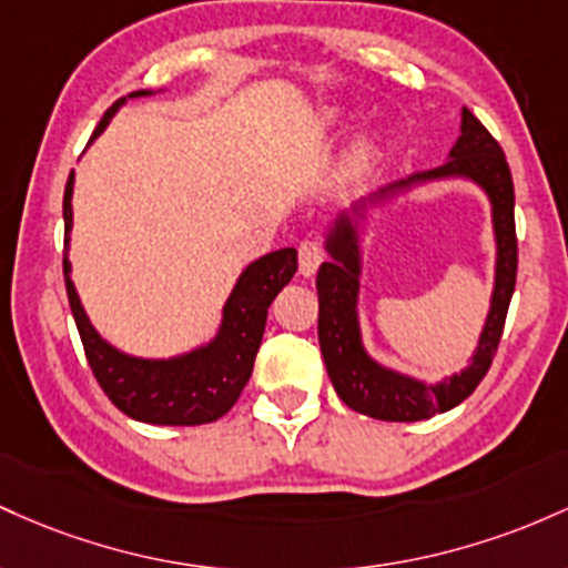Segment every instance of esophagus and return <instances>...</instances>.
Instances as JSON below:
<instances>
[{"instance_id":"esophagus-1","label":"esophagus","mask_w":568,"mask_h":568,"mask_svg":"<svg viewBox=\"0 0 568 568\" xmlns=\"http://www.w3.org/2000/svg\"><path fill=\"white\" fill-rule=\"evenodd\" d=\"M322 260H324V250L318 241L314 239L301 241V246H297V263H301L303 276H314L316 267L322 265Z\"/></svg>"}]
</instances>
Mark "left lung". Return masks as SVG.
Wrapping results in <instances>:
<instances>
[{"instance_id":"left-lung-1","label":"left lung","mask_w":568,"mask_h":568,"mask_svg":"<svg viewBox=\"0 0 568 568\" xmlns=\"http://www.w3.org/2000/svg\"><path fill=\"white\" fill-rule=\"evenodd\" d=\"M443 176H467L480 184L494 206L496 231V284L490 297V314L486 329L480 335V346L473 356V365L443 384L426 386L422 381L405 378L375 365L362 348L359 322H356V292H359V244L352 216L343 214L335 222V231L327 239L329 263H322L316 273L318 292V346H322L324 365L333 381L337 397L352 410L365 413L381 422H424L437 413L450 410L475 392L486 378L496 348H499L501 329L509 301L518 276V239H515V190L513 174L499 142L490 136L486 125L473 112H462V136L450 150V161L437 169L413 174L403 182H394L375 193L373 199H384L386 193L403 190L410 182L443 180Z\"/></svg>"}]
</instances>
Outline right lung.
I'll return each mask as SVG.
<instances>
[{
    "mask_svg": "<svg viewBox=\"0 0 568 568\" xmlns=\"http://www.w3.org/2000/svg\"><path fill=\"white\" fill-rule=\"evenodd\" d=\"M146 93L150 91H136L129 99ZM123 101L125 99L114 101L104 112L95 133L104 131V125L110 123ZM72 184L74 174H69L67 190H63V227H67L63 244H69V231H72ZM295 271V250H278L254 260L241 273L233 295L227 297L220 335L209 346L176 356V359H136V356L118 352L110 343L101 341L91 327L72 278H69V257L63 254L69 305H72L74 324H78L93 378L104 388L112 405L125 416L161 426L212 424L231 410L252 375L254 356L263 343L267 308H271L273 297L292 282Z\"/></svg>",
    "mask_w": 568,
    "mask_h": 568,
    "instance_id": "right-lung-1",
    "label": "right lung"
}]
</instances>
